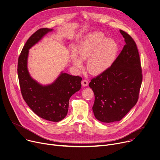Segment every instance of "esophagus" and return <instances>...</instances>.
I'll list each match as a JSON object with an SVG mask.
<instances>
[{"label": "esophagus", "instance_id": "34e87169", "mask_svg": "<svg viewBox=\"0 0 160 160\" xmlns=\"http://www.w3.org/2000/svg\"><path fill=\"white\" fill-rule=\"evenodd\" d=\"M88 84H89V82L87 80H83L82 81V85L83 87H87L88 85Z\"/></svg>", "mask_w": 160, "mask_h": 160}]
</instances>
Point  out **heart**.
Listing matches in <instances>:
<instances>
[{
    "instance_id": "1",
    "label": "heart",
    "mask_w": 160,
    "mask_h": 160,
    "mask_svg": "<svg viewBox=\"0 0 160 160\" xmlns=\"http://www.w3.org/2000/svg\"><path fill=\"white\" fill-rule=\"evenodd\" d=\"M118 52V45L113 39L105 38L100 32L89 34L80 45L78 48L80 60L88 59V69L92 75H99L107 71L114 62ZM73 59V64L82 68V61Z\"/></svg>"
}]
</instances>
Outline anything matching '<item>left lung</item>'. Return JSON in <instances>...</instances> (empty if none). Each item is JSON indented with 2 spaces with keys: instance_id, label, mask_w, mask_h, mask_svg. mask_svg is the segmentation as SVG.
Instances as JSON below:
<instances>
[{
  "instance_id": "left-lung-1",
  "label": "left lung",
  "mask_w": 160,
  "mask_h": 160,
  "mask_svg": "<svg viewBox=\"0 0 160 160\" xmlns=\"http://www.w3.org/2000/svg\"><path fill=\"white\" fill-rule=\"evenodd\" d=\"M126 45L112 66L94 78L89 87L94 94L92 110L103 122L119 121L137 103L142 82L140 59L136 43L120 30Z\"/></svg>"
}]
</instances>
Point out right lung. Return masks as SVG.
Here are the masks:
<instances>
[{
  "label": "right lung",
  "mask_w": 160,
  "mask_h": 160,
  "mask_svg": "<svg viewBox=\"0 0 160 160\" xmlns=\"http://www.w3.org/2000/svg\"><path fill=\"white\" fill-rule=\"evenodd\" d=\"M52 31L40 28L28 38L19 56L17 70L21 92L28 106L41 118L59 122L68 113L69 98L81 89L82 78L62 71L53 83L43 85L31 77L27 68L28 50Z\"/></svg>",
  "instance_id": "right-lung-1"
}]
</instances>
